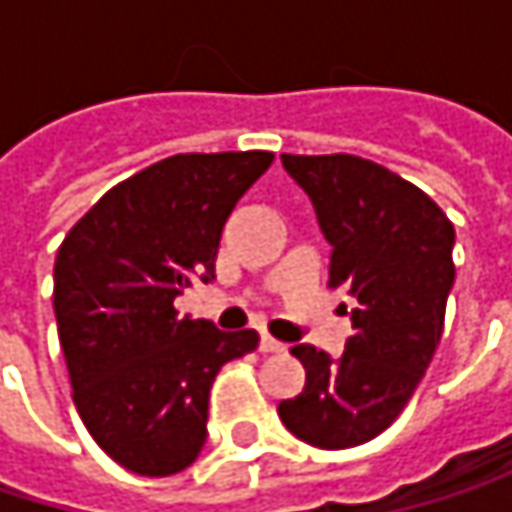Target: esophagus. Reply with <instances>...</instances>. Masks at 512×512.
Masks as SVG:
<instances>
[{"mask_svg":"<svg viewBox=\"0 0 512 512\" xmlns=\"http://www.w3.org/2000/svg\"><path fill=\"white\" fill-rule=\"evenodd\" d=\"M260 353H284V344L275 341V338H269V335H263L260 338Z\"/></svg>","mask_w":512,"mask_h":512,"instance_id":"esophagus-1","label":"esophagus"}]
</instances>
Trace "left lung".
Segmentation results:
<instances>
[{"label":"left lung","mask_w":512,"mask_h":512,"mask_svg":"<svg viewBox=\"0 0 512 512\" xmlns=\"http://www.w3.org/2000/svg\"><path fill=\"white\" fill-rule=\"evenodd\" d=\"M281 165L332 246L329 287H344L356 308L341 358L311 344L290 350L305 388L278 415L296 439L344 451L391 427L433 361L457 275L454 225L430 195L370 159L281 154Z\"/></svg>","instance_id":"obj_1"}]
</instances>
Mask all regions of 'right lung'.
I'll list each match as a JSON object with an SVG mask.
<instances>
[{
  "instance_id": "add662e5",
  "label": "right lung",
  "mask_w": 512,
  "mask_h": 512,
  "mask_svg": "<svg viewBox=\"0 0 512 512\" xmlns=\"http://www.w3.org/2000/svg\"><path fill=\"white\" fill-rule=\"evenodd\" d=\"M272 165L266 151L177 154L109 189L64 237L52 308L73 403L127 471L168 477L198 460L219 367L257 350L174 299L216 278L222 228Z\"/></svg>"
}]
</instances>
